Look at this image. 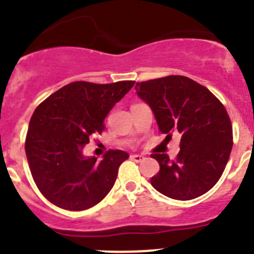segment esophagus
Segmentation results:
<instances>
[{
    "instance_id": "obj_1",
    "label": "esophagus",
    "mask_w": 254,
    "mask_h": 254,
    "mask_svg": "<svg viewBox=\"0 0 254 254\" xmlns=\"http://www.w3.org/2000/svg\"><path fill=\"white\" fill-rule=\"evenodd\" d=\"M131 159L134 162H142L144 159V157L142 154H132Z\"/></svg>"
}]
</instances>
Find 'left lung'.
Instances as JSON below:
<instances>
[{"label":"left lung","instance_id":"8db88e82","mask_svg":"<svg viewBox=\"0 0 254 254\" xmlns=\"http://www.w3.org/2000/svg\"><path fill=\"white\" fill-rule=\"evenodd\" d=\"M136 91L153 112L159 132L181 134L175 161L166 153L152 154L159 163V172L151 178L154 190L178 201L208 192L221 178L233 144L224 106L208 88L185 76L137 82Z\"/></svg>","mask_w":254,"mask_h":254}]
</instances>
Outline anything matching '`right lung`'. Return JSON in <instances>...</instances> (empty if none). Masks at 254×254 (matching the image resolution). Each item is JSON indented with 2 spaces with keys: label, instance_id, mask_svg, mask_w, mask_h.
Instances as JSON below:
<instances>
[{
  "label": "right lung",
  "instance_id": "add662e5",
  "mask_svg": "<svg viewBox=\"0 0 254 254\" xmlns=\"http://www.w3.org/2000/svg\"><path fill=\"white\" fill-rule=\"evenodd\" d=\"M133 84L72 82L36 108L26 137V156L38 190L51 203L83 211L112 190L128 153L111 149L97 161L82 151L89 137L103 131L105 118Z\"/></svg>",
  "mask_w": 254,
  "mask_h": 254
}]
</instances>
